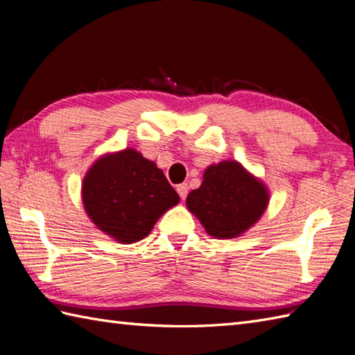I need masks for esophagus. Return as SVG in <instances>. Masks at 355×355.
Masks as SVG:
<instances>
[{"label": "esophagus", "mask_w": 355, "mask_h": 355, "mask_svg": "<svg viewBox=\"0 0 355 355\" xmlns=\"http://www.w3.org/2000/svg\"><path fill=\"white\" fill-rule=\"evenodd\" d=\"M177 192H178V195H180V198H182V200H186V197H187V192H189V186H187L186 183L178 184V186H177Z\"/></svg>", "instance_id": "esophagus-1"}]
</instances>
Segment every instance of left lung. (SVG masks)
Segmentation results:
<instances>
[{"label":"left lung","instance_id":"obj_1","mask_svg":"<svg viewBox=\"0 0 355 355\" xmlns=\"http://www.w3.org/2000/svg\"><path fill=\"white\" fill-rule=\"evenodd\" d=\"M268 189L261 180L233 160L205 171L198 189L187 195L186 206L210 236H241L258 223L268 206Z\"/></svg>","mask_w":355,"mask_h":355}]
</instances>
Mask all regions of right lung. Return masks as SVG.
I'll list each match as a JSON object with an SVG mask.
<instances>
[{"instance_id":"right-lung-1","label":"right lung","mask_w":355,"mask_h":355,"mask_svg":"<svg viewBox=\"0 0 355 355\" xmlns=\"http://www.w3.org/2000/svg\"><path fill=\"white\" fill-rule=\"evenodd\" d=\"M82 201L97 229L132 244L146 238L180 197L154 162L126 148L94 162L82 184Z\"/></svg>"}]
</instances>
